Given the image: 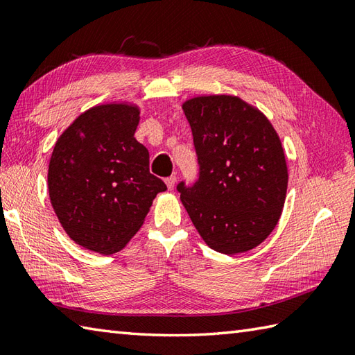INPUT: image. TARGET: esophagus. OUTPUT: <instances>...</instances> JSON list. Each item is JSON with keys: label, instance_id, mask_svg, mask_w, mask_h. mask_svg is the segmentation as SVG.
<instances>
[{"label": "esophagus", "instance_id": "obj_1", "mask_svg": "<svg viewBox=\"0 0 355 355\" xmlns=\"http://www.w3.org/2000/svg\"><path fill=\"white\" fill-rule=\"evenodd\" d=\"M175 182H177L175 177H168V178L164 180V183H166V186H168L169 191H172L173 187H175Z\"/></svg>", "mask_w": 355, "mask_h": 355}]
</instances>
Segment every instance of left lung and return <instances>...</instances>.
Listing matches in <instances>:
<instances>
[{
	"mask_svg": "<svg viewBox=\"0 0 355 355\" xmlns=\"http://www.w3.org/2000/svg\"><path fill=\"white\" fill-rule=\"evenodd\" d=\"M200 177L177 186L200 236L224 254L258 247L281 218L288 171L270 120L238 96H197L183 103Z\"/></svg>",
	"mask_w": 355,
	"mask_h": 355,
	"instance_id": "obj_1",
	"label": "left lung"
}]
</instances>
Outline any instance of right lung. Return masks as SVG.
Wrapping results in <instances>:
<instances>
[{
    "label": "right lung",
    "mask_w": 355,
    "mask_h": 355,
    "mask_svg": "<svg viewBox=\"0 0 355 355\" xmlns=\"http://www.w3.org/2000/svg\"><path fill=\"white\" fill-rule=\"evenodd\" d=\"M137 105L103 103L87 110L59 135L49 164V195L74 243L112 254L141 227L160 178L149 172L148 149L135 140Z\"/></svg>",
    "instance_id": "obj_1"
}]
</instances>
